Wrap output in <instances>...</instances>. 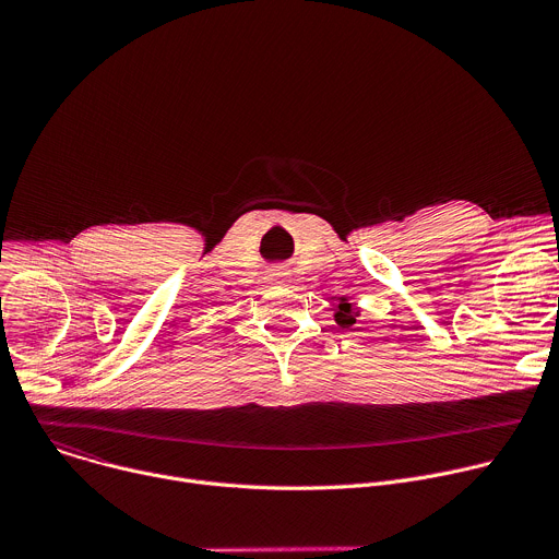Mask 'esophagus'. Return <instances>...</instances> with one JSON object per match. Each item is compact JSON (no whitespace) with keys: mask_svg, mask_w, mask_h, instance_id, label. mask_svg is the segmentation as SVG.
<instances>
[{"mask_svg":"<svg viewBox=\"0 0 559 559\" xmlns=\"http://www.w3.org/2000/svg\"><path fill=\"white\" fill-rule=\"evenodd\" d=\"M283 276H285L283 272H274V274H272V278H274L276 283H283Z\"/></svg>","mask_w":559,"mask_h":559,"instance_id":"34e87169","label":"esophagus"}]
</instances>
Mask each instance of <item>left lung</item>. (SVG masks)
Instances as JSON below:
<instances>
[{
	"label": "left lung",
	"mask_w": 559,
	"mask_h": 559,
	"mask_svg": "<svg viewBox=\"0 0 559 559\" xmlns=\"http://www.w3.org/2000/svg\"><path fill=\"white\" fill-rule=\"evenodd\" d=\"M356 311H352V302H345V298L341 300L338 305V311H336V323L341 328H352L356 323Z\"/></svg>",
	"instance_id": "obj_1"
}]
</instances>
